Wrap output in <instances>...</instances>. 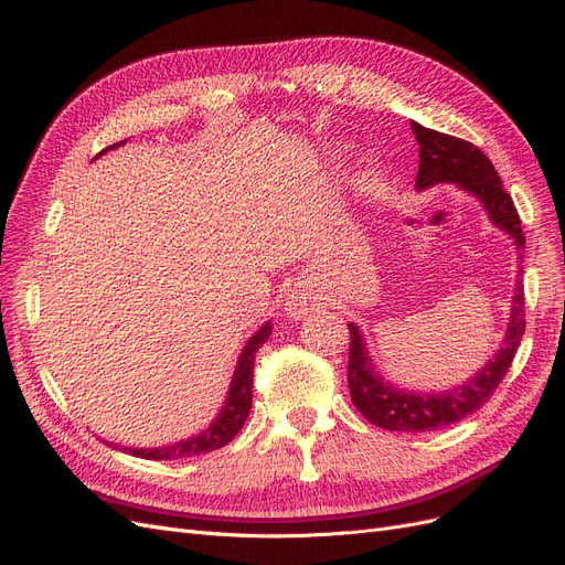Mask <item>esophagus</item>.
<instances>
[{"label":"esophagus","instance_id":"obj_1","mask_svg":"<svg viewBox=\"0 0 565 565\" xmlns=\"http://www.w3.org/2000/svg\"><path fill=\"white\" fill-rule=\"evenodd\" d=\"M313 305H316V300L311 296V290L302 288V286H296L284 300V311H286V316L300 321V318H305L313 309Z\"/></svg>","mask_w":565,"mask_h":565}]
</instances>
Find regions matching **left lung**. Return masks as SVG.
<instances>
[{
    "label": "left lung",
    "instance_id": "obj_1",
    "mask_svg": "<svg viewBox=\"0 0 565 565\" xmlns=\"http://www.w3.org/2000/svg\"><path fill=\"white\" fill-rule=\"evenodd\" d=\"M411 129L420 145V166L415 175V189L425 191L438 184H455L463 193L473 195L482 205L494 228L503 231L514 249L524 247V233L518 210L501 184V178L476 145L461 138L427 129L411 121ZM349 387L355 408L366 420L390 431H431L463 420L476 413L503 381L508 366L518 353L524 334V290L514 286L510 305L508 330L497 353L480 370L459 385L448 390H411L385 379L366 351V341L358 323H349Z\"/></svg>",
    "mask_w": 565,
    "mask_h": 565
}]
</instances>
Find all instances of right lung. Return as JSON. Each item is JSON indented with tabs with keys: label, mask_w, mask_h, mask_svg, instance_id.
<instances>
[{
	"label": "right lung",
	"mask_w": 565,
	"mask_h": 565,
	"mask_svg": "<svg viewBox=\"0 0 565 565\" xmlns=\"http://www.w3.org/2000/svg\"><path fill=\"white\" fill-rule=\"evenodd\" d=\"M127 140H121L108 150H115V147L125 145ZM104 150V152H108ZM102 152V154H104ZM99 154V157H102ZM273 334V321H265L249 339L244 343V349L237 358L235 364V372L226 392V399L222 411L216 413V418L201 429L199 434H193L189 438H180L175 444H168V446H154V448H131V446H119L113 444V440H106V446L119 452H129L134 457L140 459H184V457H193V455H203L210 450H218L224 448L226 444H231L233 436L242 429V425L247 423L249 418V411H252V390H254V360L258 349L263 343Z\"/></svg>",
	"instance_id": "add662e5"
}]
</instances>
